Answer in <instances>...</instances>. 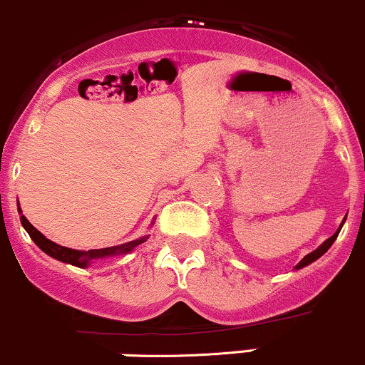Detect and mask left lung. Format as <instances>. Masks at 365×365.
I'll list each match as a JSON object with an SVG mask.
<instances>
[{
	"instance_id": "8db88e82",
	"label": "left lung",
	"mask_w": 365,
	"mask_h": 365,
	"mask_svg": "<svg viewBox=\"0 0 365 365\" xmlns=\"http://www.w3.org/2000/svg\"><path fill=\"white\" fill-rule=\"evenodd\" d=\"M343 222H345V220H343ZM343 222H341V225H339V228H338V230H336V232H334V234H332V235H331V237H329V239H327V241H324V242H322V244H320V246L317 247V250H315V251H312V253H310V255H307V256H305V258H303V259H302V262H299V263H298V265H296V267H294V268H296V270H299V268H303V267L310 265V263H312V262H315V259H319V258H320V256H322L324 253H326V251H327V250H329V247L332 246V242H334V241H336V237H338L339 230H341V227H343Z\"/></svg>"
}]
</instances>
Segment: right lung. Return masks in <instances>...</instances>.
Returning <instances> with one entry per match:
<instances>
[{
	"label": "right lung",
	"instance_id": "add662e5",
	"mask_svg": "<svg viewBox=\"0 0 365 365\" xmlns=\"http://www.w3.org/2000/svg\"><path fill=\"white\" fill-rule=\"evenodd\" d=\"M19 213H20V222H22V227L26 228L27 234H29V237L33 239V241L36 242V246H38L39 250L45 251L48 256H51V258L58 259V262L69 263V265H74V267H79V268L90 267L91 263L97 262V259L109 258V256H115V255L130 253V251H133L135 247L140 246V244L145 242V239H147V235H145V237L135 239V241H130V242H126V244H119V246L102 247V250L78 251V250H71V247L58 246L57 242H53V241H50V239H46L45 235H43L41 232L38 230V228L31 225L29 220H27L26 216L22 215V211H20V207H19Z\"/></svg>",
	"mask_w": 365,
	"mask_h": 365
}]
</instances>
